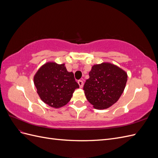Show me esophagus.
Wrapping results in <instances>:
<instances>
[{
  "instance_id": "1",
  "label": "esophagus",
  "mask_w": 158,
  "mask_h": 158,
  "mask_svg": "<svg viewBox=\"0 0 158 158\" xmlns=\"http://www.w3.org/2000/svg\"><path fill=\"white\" fill-rule=\"evenodd\" d=\"M78 83L79 85H80V88H82L83 87V85H84V82H83V81H82V80H78Z\"/></svg>"
}]
</instances>
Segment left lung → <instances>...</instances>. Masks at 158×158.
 Instances as JSON below:
<instances>
[{
	"mask_svg": "<svg viewBox=\"0 0 158 158\" xmlns=\"http://www.w3.org/2000/svg\"><path fill=\"white\" fill-rule=\"evenodd\" d=\"M83 89L88 101L97 109H104L115 103L123 93L127 74L109 63L95 64L89 73Z\"/></svg>",
	"mask_w": 158,
	"mask_h": 158,
	"instance_id": "obj_1",
	"label": "left lung"
}]
</instances>
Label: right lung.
Masks as SVG:
<instances>
[{
	"label": "right lung",
	"instance_id": "obj_1",
	"mask_svg": "<svg viewBox=\"0 0 158 158\" xmlns=\"http://www.w3.org/2000/svg\"><path fill=\"white\" fill-rule=\"evenodd\" d=\"M33 82L42 101L56 109L67 104L74 90L79 88L73 73L68 72L64 64L55 62H48L41 66Z\"/></svg>",
	"mask_w": 158,
	"mask_h": 158
}]
</instances>
